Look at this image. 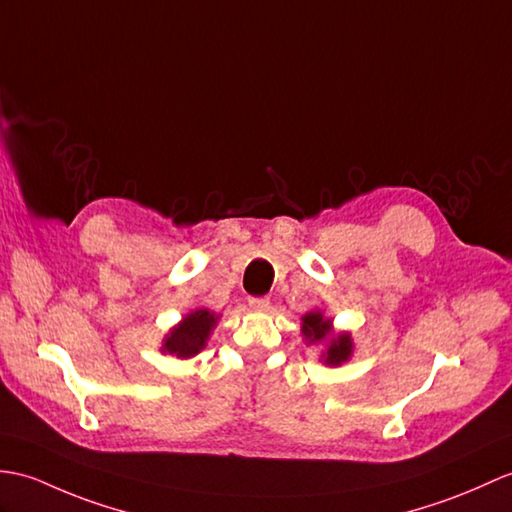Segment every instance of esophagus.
I'll list each match as a JSON object with an SVG mask.
<instances>
[{"label":"esophagus","mask_w":512,"mask_h":512,"mask_svg":"<svg viewBox=\"0 0 512 512\" xmlns=\"http://www.w3.org/2000/svg\"><path fill=\"white\" fill-rule=\"evenodd\" d=\"M248 305H251L253 312H268L270 310V299H266V296H261V299H248Z\"/></svg>","instance_id":"1"}]
</instances>
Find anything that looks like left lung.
<instances>
[{"label": "left lung", "mask_w": 512, "mask_h": 512, "mask_svg": "<svg viewBox=\"0 0 512 512\" xmlns=\"http://www.w3.org/2000/svg\"><path fill=\"white\" fill-rule=\"evenodd\" d=\"M301 334L307 347H323L320 362L327 366H342L353 358V338L349 331H336L334 318L325 316L323 310H312L301 316Z\"/></svg>", "instance_id": "left-lung-1"}]
</instances>
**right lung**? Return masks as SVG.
<instances>
[{
	"label": "right lung",
	"instance_id": "1",
	"mask_svg": "<svg viewBox=\"0 0 512 512\" xmlns=\"http://www.w3.org/2000/svg\"><path fill=\"white\" fill-rule=\"evenodd\" d=\"M220 314L207 310V307H196L189 314H185L178 323L163 336L161 340V353L174 355L178 360H192L202 349L216 329Z\"/></svg>",
	"mask_w": 512,
	"mask_h": 512
}]
</instances>
